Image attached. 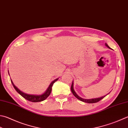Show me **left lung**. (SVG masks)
Segmentation results:
<instances>
[{"label":"left lung","mask_w":128,"mask_h":128,"mask_svg":"<svg viewBox=\"0 0 128 128\" xmlns=\"http://www.w3.org/2000/svg\"><path fill=\"white\" fill-rule=\"evenodd\" d=\"M105 46L106 47H108L109 48H110L109 47V46H108L106 43H105ZM74 83L73 82H72V85H71V90L72 91V94H73V95L75 96V97L78 98V100H80V101H81V102H86V103H95V102H98L99 101H100L102 99V98L105 97V96H102V97L101 98H91V99H85V98H81L79 96H78V95H77L76 93L75 92V91H74Z\"/></svg>","instance_id":"8db88e82"}]
</instances>
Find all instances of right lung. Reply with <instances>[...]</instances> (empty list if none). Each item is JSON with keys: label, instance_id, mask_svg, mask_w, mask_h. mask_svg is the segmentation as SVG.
Returning a JSON list of instances; mask_svg holds the SVG:
<instances>
[{"label": "right lung", "instance_id": "add662e5", "mask_svg": "<svg viewBox=\"0 0 128 128\" xmlns=\"http://www.w3.org/2000/svg\"><path fill=\"white\" fill-rule=\"evenodd\" d=\"M9 74V72H8ZM58 79L57 78L56 80H54V81H53L50 84V85L49 86L47 90H46V91L44 93L42 94V95H30V94H27L26 93L23 92L22 91H21L19 89H18L14 85V84H13V81H12V80H10V81L12 82V85H13V87L15 88V90L16 91V92H18L20 95L23 97L25 99L27 100L28 101H30L31 102H42V101L44 100L45 99L48 97L49 95H50V92H51L52 91V87L53 86V84H54L55 82L58 80Z\"/></svg>", "mask_w": 128, "mask_h": 128}]
</instances>
